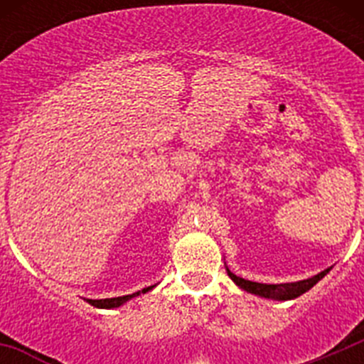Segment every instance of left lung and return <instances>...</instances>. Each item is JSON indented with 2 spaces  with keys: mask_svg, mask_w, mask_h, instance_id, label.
<instances>
[{
  "mask_svg": "<svg viewBox=\"0 0 364 364\" xmlns=\"http://www.w3.org/2000/svg\"><path fill=\"white\" fill-rule=\"evenodd\" d=\"M332 268H326L324 272L317 273L314 277L310 279H304V281H297V282H284V284H262V282H253V281H246L242 277H237L233 272H230V268L226 266V272L228 275L231 277V281L235 284L242 288L244 291L247 294H253V295H259V297H264V299H272V301H291V299L299 297L302 295L304 291L311 290L321 279L326 275Z\"/></svg>",
  "mask_w": 364,
  "mask_h": 364,
  "instance_id": "8db88e82",
  "label": "left lung"
}]
</instances>
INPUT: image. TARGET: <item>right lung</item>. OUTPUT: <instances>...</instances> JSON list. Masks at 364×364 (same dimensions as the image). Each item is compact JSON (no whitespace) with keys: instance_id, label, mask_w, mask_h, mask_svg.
Masks as SVG:
<instances>
[{"instance_id":"1","label":"right lung","mask_w":364,"mask_h":364,"mask_svg":"<svg viewBox=\"0 0 364 364\" xmlns=\"http://www.w3.org/2000/svg\"><path fill=\"white\" fill-rule=\"evenodd\" d=\"M156 286V284H154ZM154 286H147V288H144L142 291H136V294H131V295H124V297H112V299H87V302L89 304H92V306L96 308H104V310H111V308H118L122 306V304H125L127 301H131L133 297H138L140 294H146V291L153 290Z\"/></svg>"}]
</instances>
